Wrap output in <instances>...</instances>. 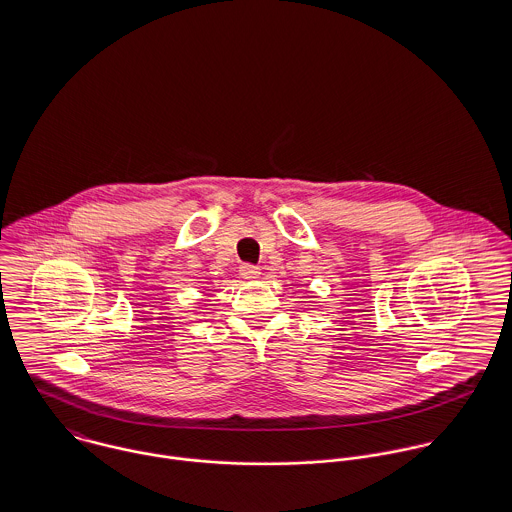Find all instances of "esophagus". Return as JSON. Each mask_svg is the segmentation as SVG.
<instances>
[{
    "instance_id": "esophagus-1",
    "label": "esophagus",
    "mask_w": 512,
    "mask_h": 512,
    "mask_svg": "<svg viewBox=\"0 0 512 512\" xmlns=\"http://www.w3.org/2000/svg\"><path fill=\"white\" fill-rule=\"evenodd\" d=\"M238 272H240V278H244V280H256L260 276V268L252 266V264H242Z\"/></svg>"
}]
</instances>
